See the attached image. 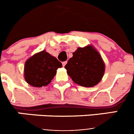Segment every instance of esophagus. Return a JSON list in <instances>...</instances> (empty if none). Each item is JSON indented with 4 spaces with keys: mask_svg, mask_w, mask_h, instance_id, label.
I'll list each match as a JSON object with an SVG mask.
<instances>
[{
    "mask_svg": "<svg viewBox=\"0 0 134 134\" xmlns=\"http://www.w3.org/2000/svg\"><path fill=\"white\" fill-rule=\"evenodd\" d=\"M66 63H67V62L66 61L63 62H62V65H63V66H65V65L66 64Z\"/></svg>",
    "mask_w": 134,
    "mask_h": 134,
    "instance_id": "34e87169",
    "label": "esophagus"
}]
</instances>
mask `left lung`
<instances>
[{
  "label": "left lung",
  "mask_w": 134,
  "mask_h": 134,
  "mask_svg": "<svg viewBox=\"0 0 134 134\" xmlns=\"http://www.w3.org/2000/svg\"><path fill=\"white\" fill-rule=\"evenodd\" d=\"M64 68L76 84L93 87L101 80L105 66L101 55L92 46L78 48Z\"/></svg>",
  "instance_id": "8db88e82"
}]
</instances>
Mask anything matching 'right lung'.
<instances>
[{"label":"right lung","mask_w":134,"mask_h":134,"mask_svg":"<svg viewBox=\"0 0 134 134\" xmlns=\"http://www.w3.org/2000/svg\"><path fill=\"white\" fill-rule=\"evenodd\" d=\"M62 64L55 57L46 50L34 54L25 62L24 67L25 80L35 87H42L49 85L58 68Z\"/></svg>","instance_id":"add662e5"}]
</instances>
